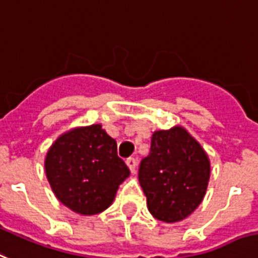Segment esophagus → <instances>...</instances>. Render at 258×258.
<instances>
[{
	"label": "esophagus",
	"mask_w": 258,
	"mask_h": 258,
	"mask_svg": "<svg viewBox=\"0 0 258 258\" xmlns=\"http://www.w3.org/2000/svg\"><path fill=\"white\" fill-rule=\"evenodd\" d=\"M125 163H127V165H128V168L131 172H135V168H136V164H138V162H136L135 158H128L127 160H125Z\"/></svg>",
	"instance_id": "obj_1"
}]
</instances>
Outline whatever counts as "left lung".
<instances>
[{
    "label": "left lung",
    "mask_w": 258,
    "mask_h": 258,
    "mask_svg": "<svg viewBox=\"0 0 258 258\" xmlns=\"http://www.w3.org/2000/svg\"><path fill=\"white\" fill-rule=\"evenodd\" d=\"M211 164L203 147L180 125L155 131L139 183L155 219L176 223L198 208L207 192Z\"/></svg>",
    "instance_id": "1"
}]
</instances>
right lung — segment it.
Wrapping results in <instances>:
<instances>
[{
	"label": "right lung",
	"instance_id": "obj_1",
	"mask_svg": "<svg viewBox=\"0 0 258 258\" xmlns=\"http://www.w3.org/2000/svg\"><path fill=\"white\" fill-rule=\"evenodd\" d=\"M46 176L56 199L79 215L107 209L130 169L118 156L116 142L100 124L60 135L45 159Z\"/></svg>",
	"mask_w": 258,
	"mask_h": 258
}]
</instances>
